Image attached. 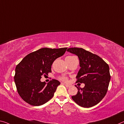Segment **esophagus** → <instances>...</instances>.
Masks as SVG:
<instances>
[{
    "mask_svg": "<svg viewBox=\"0 0 124 124\" xmlns=\"http://www.w3.org/2000/svg\"><path fill=\"white\" fill-rule=\"evenodd\" d=\"M64 84V85H65L66 87L67 88H70V84H65V83H63Z\"/></svg>",
    "mask_w": 124,
    "mask_h": 124,
    "instance_id": "esophagus-1",
    "label": "esophagus"
}]
</instances>
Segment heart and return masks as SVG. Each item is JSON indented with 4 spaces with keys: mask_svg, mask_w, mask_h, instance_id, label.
<instances>
[{
    "mask_svg": "<svg viewBox=\"0 0 124 124\" xmlns=\"http://www.w3.org/2000/svg\"><path fill=\"white\" fill-rule=\"evenodd\" d=\"M73 57V56H69L67 57ZM59 78H60V79H61V80H62V81H64V82L67 81V80H68V78L65 76H61V77H60Z\"/></svg>",
    "mask_w": 124,
    "mask_h": 124,
    "instance_id": "b5f03b06",
    "label": "heart"
}]
</instances>
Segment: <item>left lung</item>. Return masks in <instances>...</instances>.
<instances>
[{
  "instance_id": "8db88e82",
  "label": "left lung",
  "mask_w": 124,
  "mask_h": 124,
  "mask_svg": "<svg viewBox=\"0 0 124 124\" xmlns=\"http://www.w3.org/2000/svg\"><path fill=\"white\" fill-rule=\"evenodd\" d=\"M67 51L79 58L80 68L77 82L85 84L83 88L77 87V94L72 96V99L82 107L97 105L108 91L110 80L109 65L98 55L82 48H69Z\"/></svg>"
}]
</instances>
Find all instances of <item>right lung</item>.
<instances>
[{
    "mask_svg": "<svg viewBox=\"0 0 124 124\" xmlns=\"http://www.w3.org/2000/svg\"><path fill=\"white\" fill-rule=\"evenodd\" d=\"M67 47L42 48L30 53L15 68L14 81L21 98L29 104L40 106L51 99L60 84L52 79L47 84L41 82V76L51 72L54 61L63 56Z\"/></svg>",
    "mask_w": 124,
    "mask_h": 124,
    "instance_id": "1",
    "label": "right lung"
}]
</instances>
